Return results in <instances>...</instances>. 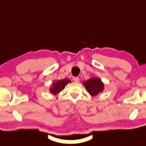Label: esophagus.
Segmentation results:
<instances>
[{"mask_svg": "<svg viewBox=\"0 0 146 146\" xmlns=\"http://www.w3.org/2000/svg\"><path fill=\"white\" fill-rule=\"evenodd\" d=\"M73 80L74 81V82L78 83L79 81H80V78H79L78 77H74V78H73Z\"/></svg>", "mask_w": 146, "mask_h": 146, "instance_id": "obj_1", "label": "esophagus"}]
</instances>
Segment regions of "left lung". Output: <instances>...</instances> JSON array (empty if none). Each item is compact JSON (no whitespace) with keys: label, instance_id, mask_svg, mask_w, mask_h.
<instances>
[{"label":"left lung","instance_id":"obj_1","mask_svg":"<svg viewBox=\"0 0 146 146\" xmlns=\"http://www.w3.org/2000/svg\"><path fill=\"white\" fill-rule=\"evenodd\" d=\"M90 95L94 96L102 93L104 89L103 81L98 77H92L82 83Z\"/></svg>","mask_w":146,"mask_h":146}]
</instances>
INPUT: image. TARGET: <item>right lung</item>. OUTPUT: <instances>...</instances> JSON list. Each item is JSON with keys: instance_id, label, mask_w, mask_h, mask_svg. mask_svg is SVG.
I'll list each match as a JSON object with an SVG mask.
<instances>
[{"instance_id": "right-lung-1", "label": "right lung", "mask_w": 146, "mask_h": 146, "mask_svg": "<svg viewBox=\"0 0 146 146\" xmlns=\"http://www.w3.org/2000/svg\"><path fill=\"white\" fill-rule=\"evenodd\" d=\"M70 82V80L68 78L57 80L52 84V86H50L49 89L50 92L53 94V95H56V94H59V93L62 91V90L65 87L68 83Z\"/></svg>"}]
</instances>
